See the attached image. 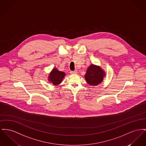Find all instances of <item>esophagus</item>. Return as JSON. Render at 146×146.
Masks as SVG:
<instances>
[{
    "label": "esophagus",
    "instance_id": "34e87169",
    "mask_svg": "<svg viewBox=\"0 0 146 146\" xmlns=\"http://www.w3.org/2000/svg\"><path fill=\"white\" fill-rule=\"evenodd\" d=\"M77 73V70H73V71H70V73L71 74H76Z\"/></svg>",
    "mask_w": 146,
    "mask_h": 146
}]
</instances>
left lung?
Listing matches in <instances>:
<instances>
[{"instance_id": "obj_1", "label": "left lung", "mask_w": 146, "mask_h": 146, "mask_svg": "<svg viewBox=\"0 0 146 146\" xmlns=\"http://www.w3.org/2000/svg\"><path fill=\"white\" fill-rule=\"evenodd\" d=\"M105 76V73L100 67L91 64L87 69L84 77L88 84L90 86H96L103 82Z\"/></svg>"}]
</instances>
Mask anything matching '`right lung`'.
<instances>
[{
    "instance_id": "right-lung-1",
    "label": "right lung",
    "mask_w": 146,
    "mask_h": 146,
    "mask_svg": "<svg viewBox=\"0 0 146 146\" xmlns=\"http://www.w3.org/2000/svg\"><path fill=\"white\" fill-rule=\"evenodd\" d=\"M65 75L64 72L59 71L56 68H54L52 70L51 72L49 74L48 80L50 83H51L54 86H57L62 82Z\"/></svg>"
}]
</instances>
